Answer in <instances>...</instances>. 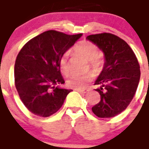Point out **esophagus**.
I'll return each instance as SVG.
<instances>
[{
  "mask_svg": "<svg viewBox=\"0 0 149 149\" xmlns=\"http://www.w3.org/2000/svg\"><path fill=\"white\" fill-rule=\"evenodd\" d=\"M76 91H77L79 93H81L82 94L84 93H87L88 92V89H86V88H84V89H76Z\"/></svg>",
  "mask_w": 149,
  "mask_h": 149,
  "instance_id": "1",
  "label": "esophagus"
}]
</instances>
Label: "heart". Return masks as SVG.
<instances>
[{
  "label": "heart",
  "mask_w": 149,
  "mask_h": 149,
  "mask_svg": "<svg viewBox=\"0 0 149 149\" xmlns=\"http://www.w3.org/2000/svg\"><path fill=\"white\" fill-rule=\"evenodd\" d=\"M73 52L83 56L88 61L89 65L93 71L100 72L104 68V60L99 55V49L94 43L88 40H83L77 44L72 48ZM59 67L63 73L67 74L69 72L68 65V52H65L59 61ZM93 77V72L85 74H73L67 81L68 86L72 88H82Z\"/></svg>",
  "instance_id": "heart-1"
}]
</instances>
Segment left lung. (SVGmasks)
<instances>
[{
  "instance_id": "obj_1",
  "label": "left lung",
  "mask_w": 149,
  "mask_h": 149,
  "mask_svg": "<svg viewBox=\"0 0 149 149\" xmlns=\"http://www.w3.org/2000/svg\"><path fill=\"white\" fill-rule=\"evenodd\" d=\"M104 53L105 63L95 84L100 101L92 108L100 118L118 115L132 100L141 77L140 65L127 43L114 34L104 33L88 36Z\"/></svg>"
}]
</instances>
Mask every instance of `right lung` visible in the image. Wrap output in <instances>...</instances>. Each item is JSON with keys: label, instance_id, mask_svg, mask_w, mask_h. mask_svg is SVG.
Here are the masks:
<instances>
[{"label": "right lung", "instance_id": "right-lung-1", "mask_svg": "<svg viewBox=\"0 0 149 149\" xmlns=\"http://www.w3.org/2000/svg\"><path fill=\"white\" fill-rule=\"evenodd\" d=\"M81 36L46 31L29 40L18 53L15 86L24 106L34 115L48 117L54 114L72 91L57 86L65 83L59 61Z\"/></svg>", "mask_w": 149, "mask_h": 149}]
</instances>
